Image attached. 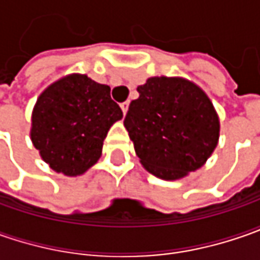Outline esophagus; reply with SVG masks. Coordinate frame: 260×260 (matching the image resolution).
Segmentation results:
<instances>
[{
  "mask_svg": "<svg viewBox=\"0 0 260 260\" xmlns=\"http://www.w3.org/2000/svg\"><path fill=\"white\" fill-rule=\"evenodd\" d=\"M121 107V110H123V114H127V110H128V101H125V103H123V104L120 105Z\"/></svg>",
  "mask_w": 260,
  "mask_h": 260,
  "instance_id": "obj_1",
  "label": "esophagus"
}]
</instances>
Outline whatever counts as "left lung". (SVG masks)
Here are the masks:
<instances>
[{
	"label": "left lung",
	"mask_w": 260,
	"mask_h": 260,
	"mask_svg": "<svg viewBox=\"0 0 260 260\" xmlns=\"http://www.w3.org/2000/svg\"><path fill=\"white\" fill-rule=\"evenodd\" d=\"M137 92L124 127L143 168L165 181L200 169L220 137L218 114L208 95L181 76H152Z\"/></svg>",
	"instance_id": "obj_1"
}]
</instances>
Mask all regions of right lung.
I'll list each match as a JSON object with an SVG mask.
<instances>
[{
	"mask_svg": "<svg viewBox=\"0 0 260 260\" xmlns=\"http://www.w3.org/2000/svg\"><path fill=\"white\" fill-rule=\"evenodd\" d=\"M121 118L110 86L84 74H71L39 95L30 139L50 169L78 176L98 162L110 127Z\"/></svg>",
	"mask_w": 260,
	"mask_h": 260,
	"instance_id": "1",
	"label": "right lung"
}]
</instances>
